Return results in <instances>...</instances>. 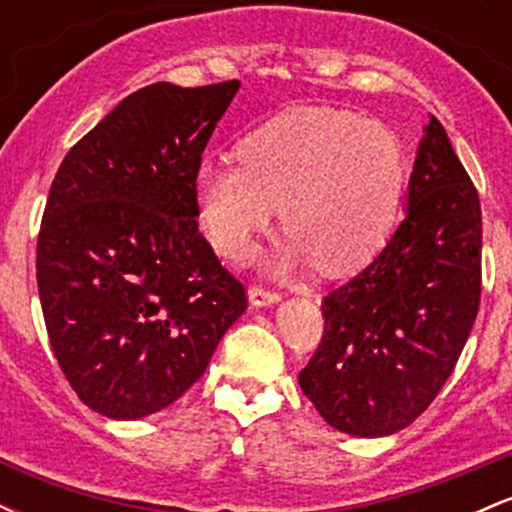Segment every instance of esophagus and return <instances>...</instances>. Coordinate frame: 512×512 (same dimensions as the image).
Returning <instances> with one entry per match:
<instances>
[{"label":"esophagus","instance_id":"esophagus-1","mask_svg":"<svg viewBox=\"0 0 512 512\" xmlns=\"http://www.w3.org/2000/svg\"><path fill=\"white\" fill-rule=\"evenodd\" d=\"M248 301L252 308H269V305H276L281 301L279 293L260 289V286H250L248 289Z\"/></svg>","mask_w":512,"mask_h":512}]
</instances>
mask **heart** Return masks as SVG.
Masks as SVG:
<instances>
[{"label": "heart", "instance_id": "1", "mask_svg": "<svg viewBox=\"0 0 512 512\" xmlns=\"http://www.w3.org/2000/svg\"><path fill=\"white\" fill-rule=\"evenodd\" d=\"M238 163L204 156L192 175L209 243L245 260L276 216L291 236L272 269L317 264L354 274L390 236L404 180L402 146L383 122L322 105L284 110L245 134Z\"/></svg>", "mask_w": 512, "mask_h": 512}]
</instances>
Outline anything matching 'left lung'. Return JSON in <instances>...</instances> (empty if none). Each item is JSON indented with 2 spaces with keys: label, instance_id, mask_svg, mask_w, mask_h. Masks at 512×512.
<instances>
[{
  "label": "left lung",
  "instance_id": "1",
  "mask_svg": "<svg viewBox=\"0 0 512 512\" xmlns=\"http://www.w3.org/2000/svg\"><path fill=\"white\" fill-rule=\"evenodd\" d=\"M479 293V195L431 115L404 221L361 274L325 298V337L298 375L301 390L349 436L402 431L450 378L477 320Z\"/></svg>",
  "mask_w": 512,
  "mask_h": 512
}]
</instances>
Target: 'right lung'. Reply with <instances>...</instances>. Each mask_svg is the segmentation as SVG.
I'll return each instance as SVG.
<instances>
[{
	"mask_svg": "<svg viewBox=\"0 0 512 512\" xmlns=\"http://www.w3.org/2000/svg\"><path fill=\"white\" fill-rule=\"evenodd\" d=\"M240 81L127 96L72 146L38 236V293L86 407L137 421L202 378L245 289L197 228L192 175Z\"/></svg>",
	"mask_w": 512,
	"mask_h": 512,
	"instance_id": "add662e5",
	"label": "right lung"
}]
</instances>
